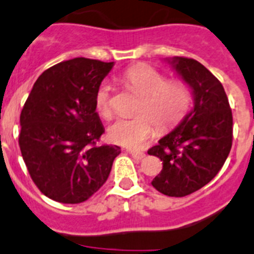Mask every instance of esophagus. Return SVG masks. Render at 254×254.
I'll return each instance as SVG.
<instances>
[{"label": "esophagus", "instance_id": "1", "mask_svg": "<svg viewBox=\"0 0 254 254\" xmlns=\"http://www.w3.org/2000/svg\"><path fill=\"white\" fill-rule=\"evenodd\" d=\"M130 154H131V156L134 158L135 160H141L145 158V154L141 153V151H135V150H130L129 151Z\"/></svg>", "mask_w": 254, "mask_h": 254}]
</instances>
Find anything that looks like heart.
I'll use <instances>...</instances> for the list:
<instances>
[{
    "label": "heart",
    "mask_w": 254,
    "mask_h": 254,
    "mask_svg": "<svg viewBox=\"0 0 254 254\" xmlns=\"http://www.w3.org/2000/svg\"><path fill=\"white\" fill-rule=\"evenodd\" d=\"M124 86L140 96L136 114L130 119H118L109 127L108 138L118 145L138 149L155 132L177 127L189 111L191 91L181 80L167 81L164 73L148 65H134L120 77ZM99 115L109 119L113 114L111 87L103 84L95 95Z\"/></svg>",
    "instance_id": "heart-1"
}]
</instances>
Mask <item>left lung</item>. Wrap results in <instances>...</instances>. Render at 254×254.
<instances>
[{"instance_id":"obj_1","label":"left lung","mask_w":254,"mask_h":254,"mask_svg":"<svg viewBox=\"0 0 254 254\" xmlns=\"http://www.w3.org/2000/svg\"><path fill=\"white\" fill-rule=\"evenodd\" d=\"M191 89L194 106L174 130L149 149L163 169L151 184L168 196H186L203 188L223 167L232 148L233 116L219 80L194 59H167Z\"/></svg>"}]
</instances>
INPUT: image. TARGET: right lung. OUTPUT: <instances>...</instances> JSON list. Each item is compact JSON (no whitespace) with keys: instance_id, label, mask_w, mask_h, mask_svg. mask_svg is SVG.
<instances>
[{"instance_id":"1","label":"right lung","mask_w":254,"mask_h":254,"mask_svg":"<svg viewBox=\"0 0 254 254\" xmlns=\"http://www.w3.org/2000/svg\"><path fill=\"white\" fill-rule=\"evenodd\" d=\"M114 63L76 58L41 73L20 116L21 154L37 188L52 200L77 204L103 187L116 145H96L104 125L95 95Z\"/></svg>"}]
</instances>
